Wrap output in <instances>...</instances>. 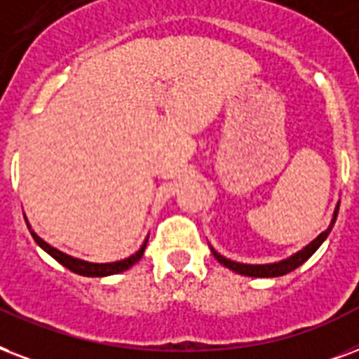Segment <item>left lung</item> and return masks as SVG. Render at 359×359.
Here are the masks:
<instances>
[{
    "instance_id": "left-lung-1",
    "label": "left lung",
    "mask_w": 359,
    "mask_h": 359,
    "mask_svg": "<svg viewBox=\"0 0 359 359\" xmlns=\"http://www.w3.org/2000/svg\"><path fill=\"white\" fill-rule=\"evenodd\" d=\"M337 213H339V204H337V208H335V211H333L332 224L327 226V230H324V232H322V234L318 236L315 241H311L309 245L305 247V249H302L299 252H296L294 257L286 258V260H283V262L262 264V266H251V264L232 262V260L221 257V255L215 251H213V257L217 258L219 262L223 264V266H226L229 269H232V271H236V273L247 275V277H280V275L290 273V271H294L296 268H299V266H302L305 260H309V258L315 255L316 249H318V247L324 243V240L327 238V234L332 232L333 224H335V219H337Z\"/></svg>"
}]
</instances>
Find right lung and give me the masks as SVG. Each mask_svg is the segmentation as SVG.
I'll use <instances>...</instances> for the list:
<instances>
[{
	"label": "right lung",
	"mask_w": 359,
	"mask_h": 359,
	"mask_svg": "<svg viewBox=\"0 0 359 359\" xmlns=\"http://www.w3.org/2000/svg\"><path fill=\"white\" fill-rule=\"evenodd\" d=\"M33 240L37 241L39 247H43L44 251L48 252L50 257L55 258L61 266H65L67 269H71L73 273L84 275V277H107V275H114L119 273V271H125V269H129L130 266H135L138 260L144 255V249L148 245V241H144V245L140 247V251L135 252L133 257L125 258V260H119V262H110V264H91V262H84V260H79V258H73L65 255V252L57 251L55 247L48 245L46 241L41 240L35 232H32Z\"/></svg>",
	"instance_id": "right-lung-1"
}]
</instances>
